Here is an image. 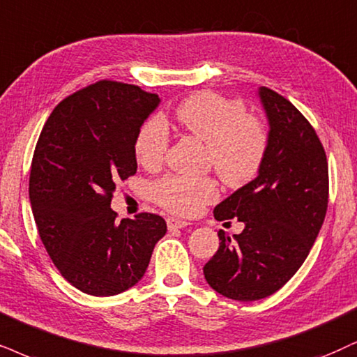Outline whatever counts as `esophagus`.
<instances>
[{"label":"esophagus","instance_id":"obj_1","mask_svg":"<svg viewBox=\"0 0 357 357\" xmlns=\"http://www.w3.org/2000/svg\"><path fill=\"white\" fill-rule=\"evenodd\" d=\"M187 225H190V223L185 222V220H178V218H175V217L167 218V228H169L170 231L180 230V228H185Z\"/></svg>","mask_w":357,"mask_h":357}]
</instances>
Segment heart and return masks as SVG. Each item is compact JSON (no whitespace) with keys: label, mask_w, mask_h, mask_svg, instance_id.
I'll list each match as a JSON object with an SVG mask.
<instances>
[{"label":"heart","mask_w":357,"mask_h":357,"mask_svg":"<svg viewBox=\"0 0 357 357\" xmlns=\"http://www.w3.org/2000/svg\"><path fill=\"white\" fill-rule=\"evenodd\" d=\"M180 129L206 144V160L228 187H243L257 177L268 151V132L258 117L246 114L240 100L215 92H199L175 109ZM169 129L160 117L145 121L134 142L135 158L144 169L162 165L169 152ZM218 197L210 177L165 175L152 185V199L172 213L192 217Z\"/></svg>","instance_id":"heart-1"}]
</instances>
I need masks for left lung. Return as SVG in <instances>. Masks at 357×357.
Segmentation results:
<instances>
[{
    "label": "left lung",
    "mask_w": 357,
    "mask_h": 357,
    "mask_svg": "<svg viewBox=\"0 0 357 357\" xmlns=\"http://www.w3.org/2000/svg\"><path fill=\"white\" fill-rule=\"evenodd\" d=\"M270 122L258 177L215 206L218 222L245 223L233 240L218 231L217 253L204 266L215 291L236 301L276 293L300 270L328 210L329 177L323 144L307 119L278 92L259 87Z\"/></svg>",
    "instance_id": "1"
}]
</instances>
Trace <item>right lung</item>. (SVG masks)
<instances>
[{
  "mask_svg": "<svg viewBox=\"0 0 357 357\" xmlns=\"http://www.w3.org/2000/svg\"><path fill=\"white\" fill-rule=\"evenodd\" d=\"M139 86L99 81L61 100L34 149L29 200L39 236L66 280L92 296H114L144 276L167 231L160 215L119 222L111 200L137 172L134 142L157 107Z\"/></svg>",
  "mask_w": 357,
  "mask_h": 357,
  "instance_id": "obj_1",
  "label": "right lung"
}]
</instances>
